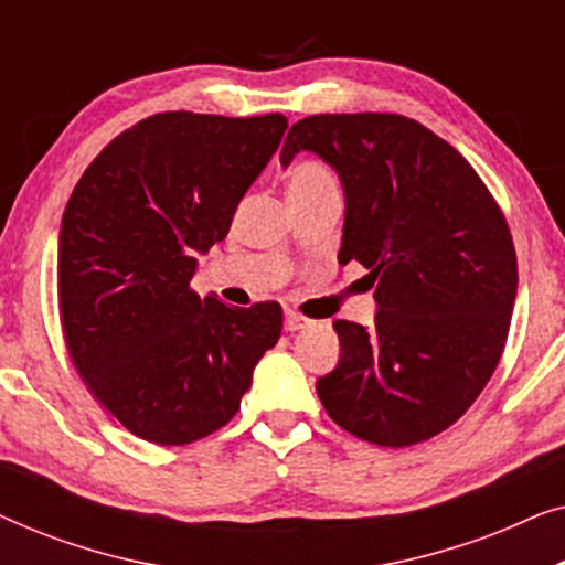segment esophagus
Returning a JSON list of instances; mask_svg holds the SVG:
<instances>
[{"label": "esophagus", "instance_id": "34e87169", "mask_svg": "<svg viewBox=\"0 0 565 565\" xmlns=\"http://www.w3.org/2000/svg\"><path fill=\"white\" fill-rule=\"evenodd\" d=\"M306 323H308L306 316H300L296 311L285 313V331H298V329H303Z\"/></svg>", "mask_w": 565, "mask_h": 565}]
</instances>
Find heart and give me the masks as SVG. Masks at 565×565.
<instances>
[{"mask_svg":"<svg viewBox=\"0 0 565 565\" xmlns=\"http://www.w3.org/2000/svg\"><path fill=\"white\" fill-rule=\"evenodd\" d=\"M339 174L334 167L319 157H303L292 161L288 169V195L290 200H308L321 195H339Z\"/></svg>","mask_w":565,"mask_h":565,"instance_id":"b5f03b06","label":"heart"}]
</instances>
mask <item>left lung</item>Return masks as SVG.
Returning <instances> with one entry per match:
<instances>
[{
  "mask_svg": "<svg viewBox=\"0 0 565 565\" xmlns=\"http://www.w3.org/2000/svg\"><path fill=\"white\" fill-rule=\"evenodd\" d=\"M303 149L342 177L339 262L370 269L377 300L375 327L334 321L342 354L316 393L365 443H427L468 412L504 352L512 231L466 157L404 115H311L288 130L280 161Z\"/></svg>",
  "mask_w": 565,
  "mask_h": 565,
  "instance_id": "8db88e82",
  "label": "left lung"
}]
</instances>
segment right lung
<instances>
[{
  "instance_id": "1",
  "label": "right lung",
  "mask_w": 565,
  "mask_h": 565,
  "mask_svg": "<svg viewBox=\"0 0 565 565\" xmlns=\"http://www.w3.org/2000/svg\"><path fill=\"white\" fill-rule=\"evenodd\" d=\"M285 128L282 113L149 115L97 153L68 198L56 265L66 352L146 443L190 445L226 427L280 339V303L226 306L190 280Z\"/></svg>"
}]
</instances>
